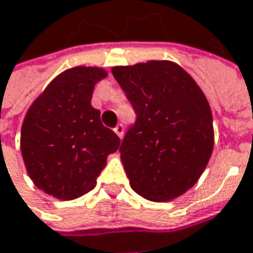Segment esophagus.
Returning a JSON list of instances; mask_svg holds the SVG:
<instances>
[{
  "label": "esophagus",
  "instance_id": "esophagus-1",
  "mask_svg": "<svg viewBox=\"0 0 253 253\" xmlns=\"http://www.w3.org/2000/svg\"><path fill=\"white\" fill-rule=\"evenodd\" d=\"M114 131H115V133L122 139V136H124V125H122V124H118V125L114 128Z\"/></svg>",
  "mask_w": 253,
  "mask_h": 253
}]
</instances>
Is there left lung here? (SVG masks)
<instances>
[{
    "instance_id": "1",
    "label": "left lung",
    "mask_w": 253,
    "mask_h": 253,
    "mask_svg": "<svg viewBox=\"0 0 253 253\" xmlns=\"http://www.w3.org/2000/svg\"><path fill=\"white\" fill-rule=\"evenodd\" d=\"M136 121L120 146L132 189L148 201H172L192 188L213 149L212 112L194 78L170 61L114 67Z\"/></svg>"
}]
</instances>
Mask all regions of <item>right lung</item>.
Segmentation results:
<instances>
[{
  "mask_svg": "<svg viewBox=\"0 0 253 253\" xmlns=\"http://www.w3.org/2000/svg\"><path fill=\"white\" fill-rule=\"evenodd\" d=\"M98 67H75L54 78L27 111L21 154L37 188L71 201L96 185L107 157L120 148L118 135L105 128L91 105L95 84L107 77Z\"/></svg>",
  "mask_w": 253,
  "mask_h": 253,
  "instance_id": "obj_1",
  "label": "right lung"
}]
</instances>
